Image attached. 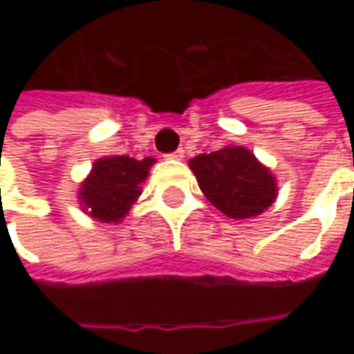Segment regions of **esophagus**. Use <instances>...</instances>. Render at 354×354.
I'll list each match as a JSON object with an SVG mask.
<instances>
[{
    "mask_svg": "<svg viewBox=\"0 0 354 354\" xmlns=\"http://www.w3.org/2000/svg\"><path fill=\"white\" fill-rule=\"evenodd\" d=\"M183 147H179V149H175V151H173V153H169V156L167 157H171V159H183Z\"/></svg>",
    "mask_w": 354,
    "mask_h": 354,
    "instance_id": "34e87169",
    "label": "esophagus"
}]
</instances>
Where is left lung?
I'll return each mask as SVG.
<instances>
[{"mask_svg":"<svg viewBox=\"0 0 354 354\" xmlns=\"http://www.w3.org/2000/svg\"><path fill=\"white\" fill-rule=\"evenodd\" d=\"M201 191L230 218H250L266 211L278 195L276 179L244 147H225L189 161Z\"/></svg>","mask_w":354,"mask_h":354,"instance_id":"8db88e82","label":"left lung"}]
</instances>
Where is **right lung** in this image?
<instances>
[{"label": "right lung", "instance_id": "obj_1", "mask_svg": "<svg viewBox=\"0 0 354 354\" xmlns=\"http://www.w3.org/2000/svg\"><path fill=\"white\" fill-rule=\"evenodd\" d=\"M153 163L151 157L142 161L128 156L106 157L94 163L88 179L78 193L84 211L102 223H118L126 216L133 201L142 195V181Z\"/></svg>", "mask_w": 354, "mask_h": 354}]
</instances>
